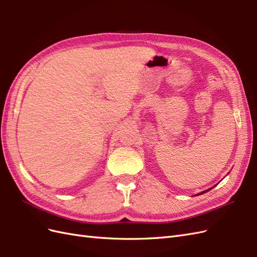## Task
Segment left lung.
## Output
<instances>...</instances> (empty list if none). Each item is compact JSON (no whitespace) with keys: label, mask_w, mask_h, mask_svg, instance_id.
<instances>
[{"label":"left lung","mask_w":257,"mask_h":257,"mask_svg":"<svg viewBox=\"0 0 257 257\" xmlns=\"http://www.w3.org/2000/svg\"><path fill=\"white\" fill-rule=\"evenodd\" d=\"M206 192H208V190H207V191H204V192H201V193H199L198 195H200V194H204V193H206Z\"/></svg>","instance_id":"left-lung-1"}]
</instances>
